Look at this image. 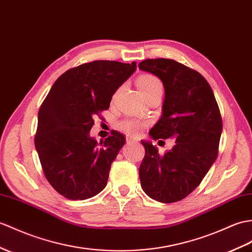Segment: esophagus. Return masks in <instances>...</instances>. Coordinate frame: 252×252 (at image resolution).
<instances>
[{
	"label": "esophagus",
	"instance_id": "esophagus-1",
	"mask_svg": "<svg viewBox=\"0 0 252 252\" xmlns=\"http://www.w3.org/2000/svg\"><path fill=\"white\" fill-rule=\"evenodd\" d=\"M126 143H133V142H135V140H136L135 137H133L131 135H126Z\"/></svg>",
	"mask_w": 252,
	"mask_h": 252
}]
</instances>
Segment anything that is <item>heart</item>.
I'll use <instances>...</instances> for the list:
<instances>
[{"label": "heart", "instance_id": "b5f03b06", "mask_svg": "<svg viewBox=\"0 0 252 252\" xmlns=\"http://www.w3.org/2000/svg\"><path fill=\"white\" fill-rule=\"evenodd\" d=\"M136 85L144 96H147L150 93H154L156 91H162L163 89L160 79L151 74H143L138 76L136 79ZM116 126L126 133L132 134V135H137V134H139L147 126V122L137 118L126 117V118H124L117 122Z\"/></svg>", "mask_w": 252, "mask_h": 252}]
</instances>
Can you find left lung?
I'll return each instance as SVG.
<instances>
[{"mask_svg": "<svg viewBox=\"0 0 252 252\" xmlns=\"http://www.w3.org/2000/svg\"><path fill=\"white\" fill-rule=\"evenodd\" d=\"M138 67L158 76L165 90L163 113L150 136L176 140L162 156L150 142H142L146 154L139 166L140 185L158 202H178L201 184L217 159L219 106L207 80L195 69L164 58L144 60Z\"/></svg>", "mask_w": 252, "mask_h": 252, "instance_id": "left-lung-1", "label": "left lung"}]
</instances>
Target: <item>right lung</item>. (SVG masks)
I'll return each mask as SVG.
<instances>
[{"instance_id":"obj_1","label":"right lung","mask_w":252,"mask_h":252,"mask_svg":"<svg viewBox=\"0 0 252 252\" xmlns=\"http://www.w3.org/2000/svg\"><path fill=\"white\" fill-rule=\"evenodd\" d=\"M136 63L96 60L69 68L58 78L38 110L34 143L46 179L69 200L96 195L107 184L110 165L126 138L117 131L97 143L89 133L109 108L116 90Z\"/></svg>"}]
</instances>
